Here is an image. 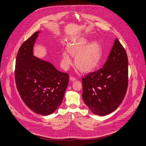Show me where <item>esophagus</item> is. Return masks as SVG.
I'll return each mask as SVG.
<instances>
[{"label":"esophagus","instance_id":"obj_1","mask_svg":"<svg viewBox=\"0 0 146 146\" xmlns=\"http://www.w3.org/2000/svg\"><path fill=\"white\" fill-rule=\"evenodd\" d=\"M70 80L72 82H74L75 80H76V78L73 77V76H70Z\"/></svg>","mask_w":146,"mask_h":146}]
</instances>
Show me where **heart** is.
<instances>
[{
	"label": "heart",
	"mask_w": 146,
	"mask_h": 146,
	"mask_svg": "<svg viewBox=\"0 0 146 146\" xmlns=\"http://www.w3.org/2000/svg\"><path fill=\"white\" fill-rule=\"evenodd\" d=\"M68 50L64 51L62 55L63 67L68 68L71 64L70 54L75 56L76 68L82 72H90L94 70L102 58V49L97 42L88 44V39L80 38L70 42L68 45Z\"/></svg>",
	"instance_id": "obj_1"
}]
</instances>
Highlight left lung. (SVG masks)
Here are the masks:
<instances>
[{"label": "left lung", "mask_w": 146, "mask_h": 146, "mask_svg": "<svg viewBox=\"0 0 146 146\" xmlns=\"http://www.w3.org/2000/svg\"><path fill=\"white\" fill-rule=\"evenodd\" d=\"M82 84L83 101L96 115H108L121 104L128 86V59L117 38L103 67L83 77Z\"/></svg>", "instance_id": "8db88e82"}]
</instances>
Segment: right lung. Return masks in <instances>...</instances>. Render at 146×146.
<instances>
[{
    "label": "right lung",
    "mask_w": 146,
    "mask_h": 146,
    "mask_svg": "<svg viewBox=\"0 0 146 146\" xmlns=\"http://www.w3.org/2000/svg\"><path fill=\"white\" fill-rule=\"evenodd\" d=\"M39 31L24 41L17 54L15 80L25 105L38 114L48 115L61 104L69 84V74L58 71L50 63L33 56Z\"/></svg>",
    "instance_id": "1"
}]
</instances>
